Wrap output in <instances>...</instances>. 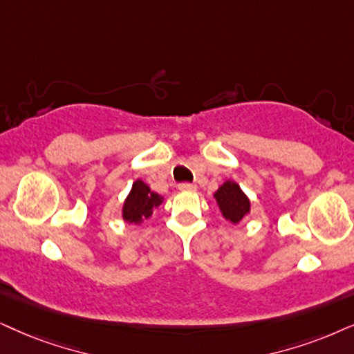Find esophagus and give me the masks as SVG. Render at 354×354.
<instances>
[{"instance_id":"esophagus-1","label":"esophagus","mask_w":354,"mask_h":354,"mask_svg":"<svg viewBox=\"0 0 354 354\" xmlns=\"http://www.w3.org/2000/svg\"><path fill=\"white\" fill-rule=\"evenodd\" d=\"M178 189L180 191H196V185H191V183H181V185L178 186Z\"/></svg>"}]
</instances>
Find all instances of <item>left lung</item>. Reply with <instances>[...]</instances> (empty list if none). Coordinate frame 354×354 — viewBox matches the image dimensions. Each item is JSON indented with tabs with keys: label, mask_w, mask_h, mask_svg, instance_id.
<instances>
[{
	"label": "left lung",
	"mask_w": 354,
	"mask_h": 354,
	"mask_svg": "<svg viewBox=\"0 0 354 354\" xmlns=\"http://www.w3.org/2000/svg\"><path fill=\"white\" fill-rule=\"evenodd\" d=\"M222 216L232 223H239L250 214V199L235 181H225L214 194Z\"/></svg>",
	"instance_id": "left-lung-1"
}]
</instances>
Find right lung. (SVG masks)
<instances>
[{"label": "right lung", "mask_w": 354, "mask_h": 354, "mask_svg": "<svg viewBox=\"0 0 354 354\" xmlns=\"http://www.w3.org/2000/svg\"><path fill=\"white\" fill-rule=\"evenodd\" d=\"M163 203V198L156 194L142 180L132 185L127 199L122 205V218L129 223H142L153 214V209Z\"/></svg>", "instance_id": "add662e5"}]
</instances>
